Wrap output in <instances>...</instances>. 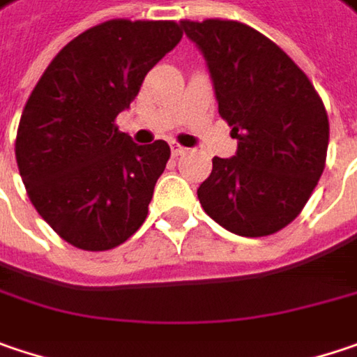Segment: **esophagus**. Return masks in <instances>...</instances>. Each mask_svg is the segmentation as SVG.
Returning <instances> with one entry per match:
<instances>
[{"instance_id": "esophagus-1", "label": "esophagus", "mask_w": 357, "mask_h": 357, "mask_svg": "<svg viewBox=\"0 0 357 357\" xmlns=\"http://www.w3.org/2000/svg\"><path fill=\"white\" fill-rule=\"evenodd\" d=\"M170 150H172V156H183V154L187 152V148H185V146H181V144H172V146H170Z\"/></svg>"}]
</instances>
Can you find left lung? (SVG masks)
<instances>
[{
	"instance_id": "1",
	"label": "left lung",
	"mask_w": 357,
	"mask_h": 357,
	"mask_svg": "<svg viewBox=\"0 0 357 357\" xmlns=\"http://www.w3.org/2000/svg\"><path fill=\"white\" fill-rule=\"evenodd\" d=\"M209 68L219 115L238 152L213 158L197 189L205 213L231 234L262 238L301 213L325 168L329 119L307 75L258 30L231 20H183Z\"/></svg>"
}]
</instances>
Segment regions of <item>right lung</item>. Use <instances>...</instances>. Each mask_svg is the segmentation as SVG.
<instances>
[{
  "label": "right lung",
  "mask_w": 357,
  "mask_h": 357,
  "mask_svg": "<svg viewBox=\"0 0 357 357\" xmlns=\"http://www.w3.org/2000/svg\"><path fill=\"white\" fill-rule=\"evenodd\" d=\"M181 38L176 22L109 20L70 40L40 77L15 160L32 205L64 242L103 252L140 229L170 148L134 144L115 117Z\"/></svg>",
  "instance_id": "obj_1"
}]
</instances>
